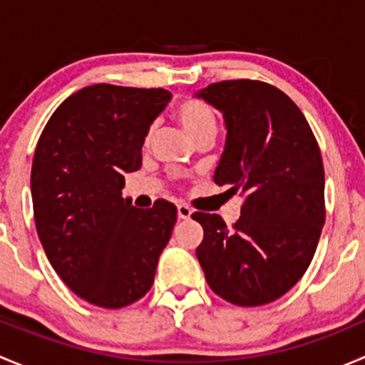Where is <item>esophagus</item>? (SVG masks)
Masks as SVG:
<instances>
[{
  "label": "esophagus",
  "mask_w": 365,
  "mask_h": 365,
  "mask_svg": "<svg viewBox=\"0 0 365 365\" xmlns=\"http://www.w3.org/2000/svg\"><path fill=\"white\" fill-rule=\"evenodd\" d=\"M176 210H178V219L182 220L190 219V215H192V210H190L187 205H178V208Z\"/></svg>",
  "instance_id": "obj_1"
}]
</instances>
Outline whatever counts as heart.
Returning <instances> with one entry per match:
<instances>
[{
    "label": "heart",
    "instance_id": "1",
    "mask_svg": "<svg viewBox=\"0 0 365 365\" xmlns=\"http://www.w3.org/2000/svg\"><path fill=\"white\" fill-rule=\"evenodd\" d=\"M175 116L183 127V130L189 134V138L194 143L200 141L201 138L206 135H215L217 134V114L210 104L200 98L187 97L178 102L175 108ZM152 132H148L146 139H150Z\"/></svg>",
    "mask_w": 365,
    "mask_h": 365
}]
</instances>
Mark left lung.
I'll use <instances>...</instances> for the list:
<instances>
[{"label": "left lung", "instance_id": "8db88e82", "mask_svg": "<svg viewBox=\"0 0 365 365\" xmlns=\"http://www.w3.org/2000/svg\"><path fill=\"white\" fill-rule=\"evenodd\" d=\"M196 97L226 121L213 182L244 196L233 227L215 213H192L205 231L197 261L224 300L240 307L270 304L305 274L325 224L318 141L295 102L263 81H220Z\"/></svg>", "mask_w": 365, "mask_h": 365}]
</instances>
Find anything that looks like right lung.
Here are the masks:
<instances>
[{
  "mask_svg": "<svg viewBox=\"0 0 365 365\" xmlns=\"http://www.w3.org/2000/svg\"><path fill=\"white\" fill-rule=\"evenodd\" d=\"M169 98L162 88L86 86L61 102L36 143V233L61 281L98 307L145 297L171 238L175 205L141 210L121 197L123 175L141 168L150 125Z\"/></svg>",
  "mask_w": 365,
  "mask_h": 365,
  "instance_id": "right-lung-1",
  "label": "right lung"
}]
</instances>
